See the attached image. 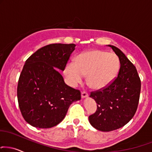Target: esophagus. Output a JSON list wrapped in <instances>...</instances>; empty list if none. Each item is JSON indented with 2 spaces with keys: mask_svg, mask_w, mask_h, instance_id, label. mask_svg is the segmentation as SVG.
<instances>
[{
  "mask_svg": "<svg viewBox=\"0 0 152 152\" xmlns=\"http://www.w3.org/2000/svg\"><path fill=\"white\" fill-rule=\"evenodd\" d=\"M88 96V94H87V92L83 91V92L81 93V98H87Z\"/></svg>",
  "mask_w": 152,
  "mask_h": 152,
  "instance_id": "obj_1",
  "label": "esophagus"
}]
</instances>
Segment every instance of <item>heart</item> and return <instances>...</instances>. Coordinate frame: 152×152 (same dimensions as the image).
I'll return each mask as SVG.
<instances>
[{
	"label": "heart",
	"instance_id": "obj_1",
	"mask_svg": "<svg viewBox=\"0 0 152 152\" xmlns=\"http://www.w3.org/2000/svg\"><path fill=\"white\" fill-rule=\"evenodd\" d=\"M120 69V61L113 53L91 50L82 53L75 61L66 65L64 74L71 86H76L86 75L87 82L94 89H101L112 83Z\"/></svg>",
	"mask_w": 152,
	"mask_h": 152
}]
</instances>
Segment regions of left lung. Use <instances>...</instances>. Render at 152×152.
<instances>
[{
  "mask_svg": "<svg viewBox=\"0 0 152 152\" xmlns=\"http://www.w3.org/2000/svg\"><path fill=\"white\" fill-rule=\"evenodd\" d=\"M120 63L118 77L107 87L91 92L97 110L89 116V122L102 132L115 130L128 123L134 115L140 100V78L136 68L118 47L108 45Z\"/></svg>",
  "mask_w": 152,
  "mask_h": 152,
  "instance_id": "8db88e82",
  "label": "left lung"
}]
</instances>
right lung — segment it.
<instances>
[{"label":"right lung","mask_w":152,"mask_h":152,"mask_svg":"<svg viewBox=\"0 0 152 152\" xmlns=\"http://www.w3.org/2000/svg\"><path fill=\"white\" fill-rule=\"evenodd\" d=\"M74 44H51L38 49L25 61L18 85L22 115L37 128L60 123L69 106L81 100V93L65 83L57 70H64Z\"/></svg>","instance_id":"right-lung-1"}]
</instances>
